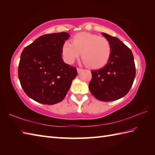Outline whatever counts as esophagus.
<instances>
[{
    "label": "esophagus",
    "mask_w": 155,
    "mask_h": 155,
    "mask_svg": "<svg viewBox=\"0 0 155 155\" xmlns=\"http://www.w3.org/2000/svg\"><path fill=\"white\" fill-rule=\"evenodd\" d=\"M83 71V69H82V68H77L78 73H80V72H81Z\"/></svg>",
    "instance_id": "1"
}]
</instances>
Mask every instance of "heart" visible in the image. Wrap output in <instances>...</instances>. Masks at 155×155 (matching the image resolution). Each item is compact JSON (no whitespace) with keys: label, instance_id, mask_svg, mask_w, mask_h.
<instances>
[{"label":"heart","instance_id":"obj_1","mask_svg":"<svg viewBox=\"0 0 155 155\" xmlns=\"http://www.w3.org/2000/svg\"><path fill=\"white\" fill-rule=\"evenodd\" d=\"M61 51L67 64L73 63L81 54L84 62L90 68H99L109 61L112 54V46L105 37L83 32L72 37V43L65 41L62 45Z\"/></svg>","mask_w":155,"mask_h":155}]
</instances>
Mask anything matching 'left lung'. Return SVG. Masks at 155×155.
<instances>
[{
	"label": "left lung",
	"instance_id": "obj_1",
	"mask_svg": "<svg viewBox=\"0 0 155 155\" xmlns=\"http://www.w3.org/2000/svg\"><path fill=\"white\" fill-rule=\"evenodd\" d=\"M101 34L110 41L112 54L103 68L91 71L88 88L98 100L116 101L124 97L133 84L136 74L133 54L118 38L104 32Z\"/></svg>",
	"mask_w": 155,
	"mask_h": 155
}]
</instances>
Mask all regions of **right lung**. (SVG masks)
<instances>
[{
	"label": "right lung",
	"mask_w": 155,
	"mask_h": 155,
	"mask_svg": "<svg viewBox=\"0 0 155 155\" xmlns=\"http://www.w3.org/2000/svg\"><path fill=\"white\" fill-rule=\"evenodd\" d=\"M69 37L65 32L42 35L22 52L18 78L23 91L32 100L54 104L67 95L77 75V68L62 58V45Z\"/></svg>",
	"instance_id": "obj_1"
}]
</instances>
